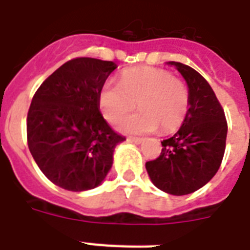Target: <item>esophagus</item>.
Instances as JSON below:
<instances>
[{"mask_svg":"<svg viewBox=\"0 0 250 250\" xmlns=\"http://www.w3.org/2000/svg\"><path fill=\"white\" fill-rule=\"evenodd\" d=\"M143 140H144L143 137H135V136H129L128 137V141H132V143H135V144H140Z\"/></svg>","mask_w":250,"mask_h":250,"instance_id":"34e87169","label":"esophagus"}]
</instances>
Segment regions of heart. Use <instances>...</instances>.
<instances>
[{"mask_svg": "<svg viewBox=\"0 0 250 250\" xmlns=\"http://www.w3.org/2000/svg\"><path fill=\"white\" fill-rule=\"evenodd\" d=\"M140 111L119 122L125 132L146 133L156 131L172 132L182 125L189 109V90L171 72L156 67H136L121 75L119 86L104 84L98 93V106L110 123L132 111Z\"/></svg>", "mask_w": 250, "mask_h": 250, "instance_id": "1", "label": "heart"}]
</instances>
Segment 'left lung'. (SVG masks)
Wrapping results in <instances>:
<instances>
[{"label":"left lung","instance_id":"obj_1","mask_svg":"<svg viewBox=\"0 0 250 250\" xmlns=\"http://www.w3.org/2000/svg\"><path fill=\"white\" fill-rule=\"evenodd\" d=\"M168 64L178 68L188 84L189 109L178 132L161 141L160 157L145 167L157 188L183 196L200 189L217 174L225 156L227 121L204 76L180 62Z\"/></svg>","mask_w":250,"mask_h":250}]
</instances>
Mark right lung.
Masks as SVG:
<instances>
[{
  "mask_svg": "<svg viewBox=\"0 0 250 250\" xmlns=\"http://www.w3.org/2000/svg\"><path fill=\"white\" fill-rule=\"evenodd\" d=\"M117 68L111 61L74 58L57 68L33 96L27 143L42 174L72 192L96 188L113 165L114 149L125 140L104 119L98 93Z\"/></svg>",
  "mask_w": 250,
  "mask_h": 250,
  "instance_id": "right-lung-1",
  "label": "right lung"
}]
</instances>
